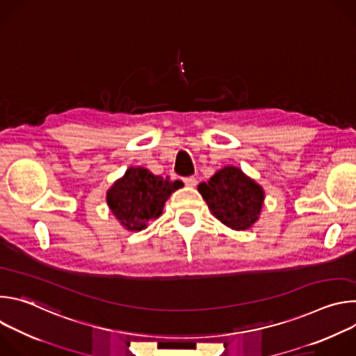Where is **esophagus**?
I'll return each instance as SVG.
<instances>
[{
	"instance_id": "obj_1",
	"label": "esophagus",
	"mask_w": 356,
	"mask_h": 356,
	"mask_svg": "<svg viewBox=\"0 0 356 356\" xmlns=\"http://www.w3.org/2000/svg\"><path fill=\"white\" fill-rule=\"evenodd\" d=\"M183 181L190 186V187H194L197 184V179L194 176H187V177H183Z\"/></svg>"
}]
</instances>
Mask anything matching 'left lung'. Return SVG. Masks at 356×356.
Instances as JSON below:
<instances>
[{"label":"left lung","instance_id":"1","mask_svg":"<svg viewBox=\"0 0 356 356\" xmlns=\"http://www.w3.org/2000/svg\"><path fill=\"white\" fill-rule=\"evenodd\" d=\"M211 213L232 229H248L261 214L265 193L262 187L242 173L227 166L218 170L209 183L198 184Z\"/></svg>","mask_w":356,"mask_h":356}]
</instances>
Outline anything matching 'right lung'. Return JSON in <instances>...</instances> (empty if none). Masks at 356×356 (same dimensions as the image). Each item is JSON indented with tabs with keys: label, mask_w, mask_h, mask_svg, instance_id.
Returning a JSON list of instances; mask_svg holds the SVG:
<instances>
[{
	"label": "right lung",
	"mask_w": 356,
	"mask_h": 356,
	"mask_svg": "<svg viewBox=\"0 0 356 356\" xmlns=\"http://www.w3.org/2000/svg\"><path fill=\"white\" fill-rule=\"evenodd\" d=\"M180 184L179 180L152 175L145 168H131L108 190L107 202L127 229L140 231L162 214L165 201Z\"/></svg>",
	"instance_id": "obj_1"
}]
</instances>
